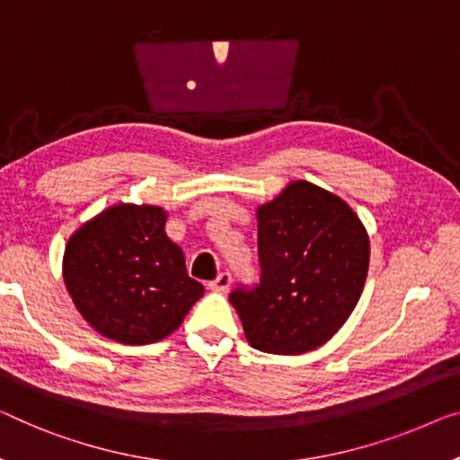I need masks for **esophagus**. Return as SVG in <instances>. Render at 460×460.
Segmentation results:
<instances>
[{
    "instance_id": "34e87169",
    "label": "esophagus",
    "mask_w": 460,
    "mask_h": 460,
    "mask_svg": "<svg viewBox=\"0 0 460 460\" xmlns=\"http://www.w3.org/2000/svg\"><path fill=\"white\" fill-rule=\"evenodd\" d=\"M229 285H231V274L229 272H221L215 280H210L208 289L218 291V293H225V291L229 289Z\"/></svg>"
}]
</instances>
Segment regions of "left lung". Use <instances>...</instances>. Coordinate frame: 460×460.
Returning <instances> with one entry per match:
<instances>
[{
    "instance_id": "obj_1",
    "label": "left lung",
    "mask_w": 460,
    "mask_h": 460,
    "mask_svg": "<svg viewBox=\"0 0 460 460\" xmlns=\"http://www.w3.org/2000/svg\"><path fill=\"white\" fill-rule=\"evenodd\" d=\"M260 285L229 301L258 351L299 355L337 334L358 305L369 237L353 208L310 181H291L256 210Z\"/></svg>"
}]
</instances>
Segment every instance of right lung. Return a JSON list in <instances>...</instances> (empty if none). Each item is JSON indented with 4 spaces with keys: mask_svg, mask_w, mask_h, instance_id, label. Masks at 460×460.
<instances>
[{
    "mask_svg": "<svg viewBox=\"0 0 460 460\" xmlns=\"http://www.w3.org/2000/svg\"><path fill=\"white\" fill-rule=\"evenodd\" d=\"M167 212L113 204L74 233L64 283L88 324L123 345H148L177 331L204 287L167 231Z\"/></svg>",
    "mask_w": 460,
    "mask_h": 460,
    "instance_id": "1",
    "label": "right lung"
}]
</instances>
